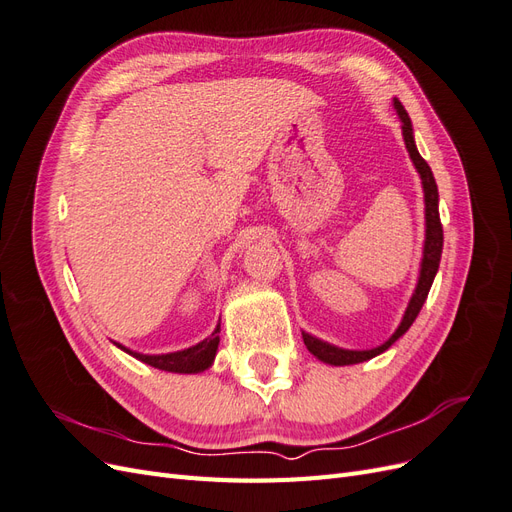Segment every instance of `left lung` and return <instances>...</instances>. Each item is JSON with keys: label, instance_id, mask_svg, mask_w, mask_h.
Instances as JSON below:
<instances>
[{"label": "left lung", "instance_id": "1", "mask_svg": "<svg viewBox=\"0 0 512 512\" xmlns=\"http://www.w3.org/2000/svg\"><path fill=\"white\" fill-rule=\"evenodd\" d=\"M395 108H397V115L401 119V130H404V141L408 147L410 158L418 170V175H421L423 181V192H425V220H427V235H425V250H423V262H421V277H418V284L416 290L412 294V299L408 303V309L404 314V320H401L399 329L391 335L389 342H384L382 346L374 348V350H342L337 346H331L327 342H320V339L312 337L303 333V342L307 346V350L312 352L314 356H318L320 361L329 363V365H354V363H363L374 359L380 352H384L386 348H391L397 339L404 335L410 327L412 322L416 320L418 312H421V307L427 299L429 288L433 284V277L438 273L440 267V256H442V243H444V235H442V222H440V211H438V185L436 179H433V173L429 164L421 158V153H418L416 145H414V134H412V121L406 113L404 104L399 100H395Z\"/></svg>", "mask_w": 512, "mask_h": 512}]
</instances>
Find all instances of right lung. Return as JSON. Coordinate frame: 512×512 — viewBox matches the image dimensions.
Returning a JSON list of instances; mask_svg holds the SVG:
<instances>
[{"label":"right lung","mask_w":512,"mask_h":512,"mask_svg":"<svg viewBox=\"0 0 512 512\" xmlns=\"http://www.w3.org/2000/svg\"><path fill=\"white\" fill-rule=\"evenodd\" d=\"M220 324L218 329L211 333V337L203 339V342L188 348V350H179V352H170V354H141V352H132L128 348L119 346L121 350H126L128 354H132L134 359L143 361L151 367H158L164 371H175V374H196V371H205L213 359L215 352H218V344H220Z\"/></svg>","instance_id":"obj_1"}]
</instances>
